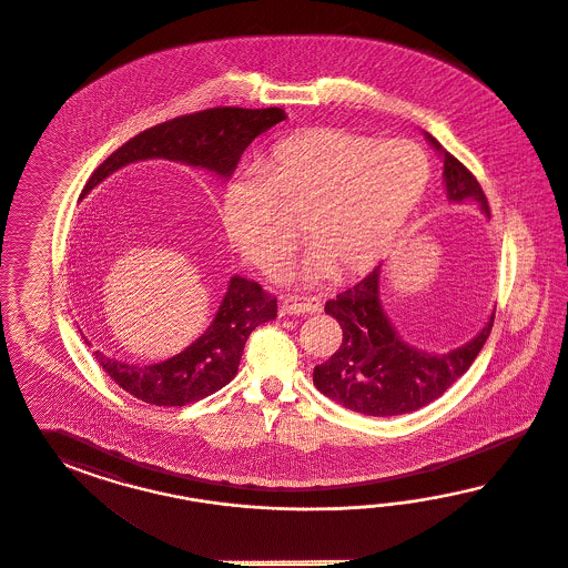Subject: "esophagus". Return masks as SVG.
Returning <instances> with one entry per match:
<instances>
[{
	"instance_id": "esophagus-1",
	"label": "esophagus",
	"mask_w": 568,
	"mask_h": 568,
	"mask_svg": "<svg viewBox=\"0 0 568 568\" xmlns=\"http://www.w3.org/2000/svg\"><path fill=\"white\" fill-rule=\"evenodd\" d=\"M323 310V304L318 297H297V295H287L281 302V312L283 314H292V316H300V314H316Z\"/></svg>"
}]
</instances>
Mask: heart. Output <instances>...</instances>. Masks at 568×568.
<instances>
[{
	"instance_id": "1",
	"label": "heart",
	"mask_w": 568,
	"mask_h": 568,
	"mask_svg": "<svg viewBox=\"0 0 568 568\" xmlns=\"http://www.w3.org/2000/svg\"><path fill=\"white\" fill-rule=\"evenodd\" d=\"M223 195L224 233L243 258L275 275L304 224L316 247L306 278H356L394 247L429 187V158L408 139L316 126L278 141Z\"/></svg>"
}]
</instances>
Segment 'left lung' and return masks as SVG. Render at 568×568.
<instances>
[{
	"label": "left lung",
	"instance_id": "obj_1",
	"mask_svg": "<svg viewBox=\"0 0 568 568\" xmlns=\"http://www.w3.org/2000/svg\"><path fill=\"white\" fill-rule=\"evenodd\" d=\"M425 138L444 158V185L454 204L475 202L489 216L479 181L460 160L429 133ZM325 312L344 331V342L327 362L314 366L312 381L321 394L366 416L414 413L465 375L494 327V316L465 345L446 354H429L406 344L381 304V264L358 285L328 300Z\"/></svg>",
	"mask_w": 568,
	"mask_h": 568
}]
</instances>
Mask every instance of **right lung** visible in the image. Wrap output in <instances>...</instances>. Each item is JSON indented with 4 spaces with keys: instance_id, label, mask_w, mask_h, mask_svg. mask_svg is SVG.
<instances>
[{
    "instance_id": "1",
    "label": "right lung",
    "mask_w": 568,
    "mask_h": 568,
    "mask_svg": "<svg viewBox=\"0 0 568 568\" xmlns=\"http://www.w3.org/2000/svg\"><path fill=\"white\" fill-rule=\"evenodd\" d=\"M285 119L287 114L281 108H210L155 124L103 160L91 174L83 197L112 172L155 158L202 169L226 181L237 169L245 148ZM275 318V297L262 292L256 281L235 275L210 327L181 354L143 366L110 358L100 349L93 354L108 377L131 396L154 406H185L223 389L237 375L250 333ZM83 339L87 342V337Z\"/></svg>"
}]
</instances>
